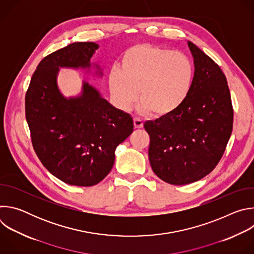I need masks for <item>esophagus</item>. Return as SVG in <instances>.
Returning <instances> with one entry per match:
<instances>
[{
    "instance_id": "1",
    "label": "esophagus",
    "mask_w": 254,
    "mask_h": 254,
    "mask_svg": "<svg viewBox=\"0 0 254 254\" xmlns=\"http://www.w3.org/2000/svg\"><path fill=\"white\" fill-rule=\"evenodd\" d=\"M133 126L135 128H141L143 127V123L138 119H133Z\"/></svg>"
}]
</instances>
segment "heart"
I'll use <instances>...</instances> for the list:
<instances>
[{
    "label": "heart",
    "instance_id": "heart-1",
    "mask_svg": "<svg viewBox=\"0 0 254 254\" xmlns=\"http://www.w3.org/2000/svg\"><path fill=\"white\" fill-rule=\"evenodd\" d=\"M194 70L183 54L154 46L137 44L125 51L121 69L113 68L108 83L116 104L128 111L137 98L139 111L156 119L175 114L186 101Z\"/></svg>",
    "mask_w": 254,
    "mask_h": 254
}]
</instances>
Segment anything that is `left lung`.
<instances>
[{"instance_id":"8db88e82","label":"left lung","mask_w":254,"mask_h":254,"mask_svg":"<svg viewBox=\"0 0 254 254\" xmlns=\"http://www.w3.org/2000/svg\"><path fill=\"white\" fill-rule=\"evenodd\" d=\"M195 72L190 93L170 117L143 125L150 135L154 173L172 185L204 178L221 160L233 127L226 76L207 54L188 41Z\"/></svg>"}]
</instances>
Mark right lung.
I'll list each match as a JSON object with an SVG mask.
<instances>
[{"mask_svg": "<svg viewBox=\"0 0 254 254\" xmlns=\"http://www.w3.org/2000/svg\"><path fill=\"white\" fill-rule=\"evenodd\" d=\"M97 48L93 42H76L47 55L33 73L25 96L36 155L53 176L73 186L90 187L102 181L114 166L117 147L133 129L131 117L87 82L77 97L65 98L58 89L59 67L90 68Z\"/></svg>", "mask_w": 254, "mask_h": 254, "instance_id": "right-lung-1", "label": "right lung"}]
</instances>
